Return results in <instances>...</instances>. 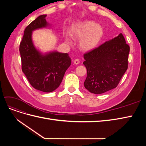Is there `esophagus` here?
Instances as JSON below:
<instances>
[{"label": "esophagus", "instance_id": "obj_1", "mask_svg": "<svg viewBox=\"0 0 146 146\" xmlns=\"http://www.w3.org/2000/svg\"><path fill=\"white\" fill-rule=\"evenodd\" d=\"M74 63L75 64H78L79 63H80V60H79L78 59H76L74 61Z\"/></svg>", "mask_w": 146, "mask_h": 146}]
</instances>
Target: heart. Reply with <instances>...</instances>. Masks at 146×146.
<instances>
[{
  "instance_id": "heart-1",
  "label": "heart",
  "mask_w": 146,
  "mask_h": 146,
  "mask_svg": "<svg viewBox=\"0 0 146 146\" xmlns=\"http://www.w3.org/2000/svg\"><path fill=\"white\" fill-rule=\"evenodd\" d=\"M104 35V29L92 21H85L75 23L70 26L69 33L64 32L65 41L71 44V37L80 39L78 46L83 51H91L98 46Z\"/></svg>"
}]
</instances>
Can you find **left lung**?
<instances>
[{
    "instance_id": "left-lung-1",
    "label": "left lung",
    "mask_w": 146,
    "mask_h": 146,
    "mask_svg": "<svg viewBox=\"0 0 146 146\" xmlns=\"http://www.w3.org/2000/svg\"><path fill=\"white\" fill-rule=\"evenodd\" d=\"M130 47L122 33L84 54L87 69L84 86L100 94L115 88L128 68Z\"/></svg>"
}]
</instances>
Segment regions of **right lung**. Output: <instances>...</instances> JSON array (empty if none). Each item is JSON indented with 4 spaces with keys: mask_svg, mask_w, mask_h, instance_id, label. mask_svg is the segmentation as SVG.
Here are the masks:
<instances>
[{
    "mask_svg": "<svg viewBox=\"0 0 146 146\" xmlns=\"http://www.w3.org/2000/svg\"><path fill=\"white\" fill-rule=\"evenodd\" d=\"M46 16H38L25 28L19 51L22 70L30 85L37 90L50 92L60 85L71 60L67 53L56 50L44 53L35 46L32 39L33 31L51 27Z\"/></svg>",
    "mask_w": 146,
    "mask_h": 146,
    "instance_id": "obj_1",
    "label": "right lung"
}]
</instances>
